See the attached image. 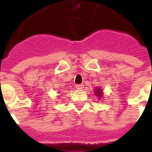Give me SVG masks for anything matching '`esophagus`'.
Instances as JSON below:
<instances>
[{"instance_id": "esophagus-1", "label": "esophagus", "mask_w": 152, "mask_h": 152, "mask_svg": "<svg viewBox=\"0 0 152 152\" xmlns=\"http://www.w3.org/2000/svg\"><path fill=\"white\" fill-rule=\"evenodd\" d=\"M76 88L77 89H82L83 88H84V85H82V84H80V85H76Z\"/></svg>"}]
</instances>
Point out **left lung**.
I'll return each instance as SVG.
<instances>
[{
	"label": "left lung",
	"mask_w": 152,
	"mask_h": 152,
	"mask_svg": "<svg viewBox=\"0 0 152 152\" xmlns=\"http://www.w3.org/2000/svg\"><path fill=\"white\" fill-rule=\"evenodd\" d=\"M94 94H96V96H98L99 97V99H101L102 96V89H100V88H97V89H94Z\"/></svg>",
	"instance_id": "1"
}]
</instances>
